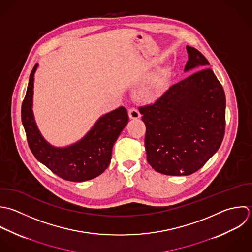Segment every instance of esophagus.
<instances>
[{
    "instance_id": "esophagus-1",
    "label": "esophagus",
    "mask_w": 252,
    "mask_h": 252,
    "mask_svg": "<svg viewBox=\"0 0 252 252\" xmlns=\"http://www.w3.org/2000/svg\"><path fill=\"white\" fill-rule=\"evenodd\" d=\"M128 117L130 119H139L140 118V113L138 112L137 109L135 108H130L128 110Z\"/></svg>"
}]
</instances>
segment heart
Listing matches in <instances>:
<instances>
[{
	"label": "heart",
	"mask_w": 252,
	"mask_h": 252,
	"mask_svg": "<svg viewBox=\"0 0 252 252\" xmlns=\"http://www.w3.org/2000/svg\"><path fill=\"white\" fill-rule=\"evenodd\" d=\"M167 85V77L164 74L157 73L151 76L136 92L138 99L151 102L159 98L165 91Z\"/></svg>",
	"instance_id": "obj_1"
}]
</instances>
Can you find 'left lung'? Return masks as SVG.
<instances>
[{"label":"left lung","instance_id":"left-lung-1","mask_svg":"<svg viewBox=\"0 0 252 252\" xmlns=\"http://www.w3.org/2000/svg\"><path fill=\"white\" fill-rule=\"evenodd\" d=\"M185 71L199 69L172 85L155 103L139 107L146 126L147 162L158 173L189 176L217 152L225 134L226 96L209 62L187 46Z\"/></svg>","mask_w":252,"mask_h":252}]
</instances>
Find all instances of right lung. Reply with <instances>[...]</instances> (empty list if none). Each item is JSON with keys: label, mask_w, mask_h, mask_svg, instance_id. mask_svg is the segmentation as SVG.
Listing matches in <instances>:
<instances>
[{"label": "right lung", "mask_w": 252, "mask_h": 252, "mask_svg": "<svg viewBox=\"0 0 252 252\" xmlns=\"http://www.w3.org/2000/svg\"><path fill=\"white\" fill-rule=\"evenodd\" d=\"M37 66L36 63L30 73L21 106V121L31 152L39 162L65 181L79 183L100 176L108 168L114 143L128 122L126 108L120 107L101 117L76 143L54 147L43 138L33 117V81Z\"/></svg>", "instance_id": "add662e5"}]
</instances>
